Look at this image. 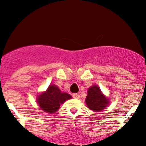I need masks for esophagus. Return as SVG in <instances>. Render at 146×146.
Masks as SVG:
<instances>
[{
    "label": "esophagus",
    "mask_w": 146,
    "mask_h": 146,
    "mask_svg": "<svg viewBox=\"0 0 146 146\" xmlns=\"http://www.w3.org/2000/svg\"><path fill=\"white\" fill-rule=\"evenodd\" d=\"M73 98H74V99H79V98H80V95L78 93L73 94Z\"/></svg>",
    "instance_id": "obj_1"
}]
</instances>
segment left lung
<instances>
[{
	"label": "left lung",
	"mask_w": 146,
	"mask_h": 146,
	"mask_svg": "<svg viewBox=\"0 0 146 146\" xmlns=\"http://www.w3.org/2000/svg\"><path fill=\"white\" fill-rule=\"evenodd\" d=\"M85 103L90 110L97 112L105 109L110 104V100L103 95L98 85H92L88 90Z\"/></svg>",
	"instance_id": "obj_1"
}]
</instances>
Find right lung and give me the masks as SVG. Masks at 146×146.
I'll return each mask as SVG.
<instances>
[{"label": "right lung", "instance_id": "1", "mask_svg": "<svg viewBox=\"0 0 146 146\" xmlns=\"http://www.w3.org/2000/svg\"><path fill=\"white\" fill-rule=\"evenodd\" d=\"M36 98L39 107L47 113L56 112L61 104L68 100L71 99V95L62 92L55 85H50L45 92L38 95Z\"/></svg>", "mask_w": 146, "mask_h": 146}]
</instances>
